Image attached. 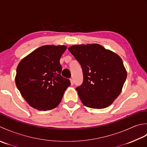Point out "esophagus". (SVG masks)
<instances>
[{
	"label": "esophagus",
	"instance_id": "esophagus-1",
	"mask_svg": "<svg viewBox=\"0 0 147 147\" xmlns=\"http://www.w3.org/2000/svg\"><path fill=\"white\" fill-rule=\"evenodd\" d=\"M70 84H71V86H73V85H74V80H73L72 79H70Z\"/></svg>",
	"mask_w": 147,
	"mask_h": 147
}]
</instances>
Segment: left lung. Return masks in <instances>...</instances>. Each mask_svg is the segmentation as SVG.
Wrapping results in <instances>:
<instances>
[{"label": "left lung", "mask_w": 147, "mask_h": 147, "mask_svg": "<svg viewBox=\"0 0 147 147\" xmlns=\"http://www.w3.org/2000/svg\"><path fill=\"white\" fill-rule=\"evenodd\" d=\"M68 50L82 69L83 83L76 90L84 105L96 109L111 105L127 77L121 57L98 44L74 45Z\"/></svg>", "instance_id": "8db88e82"}]
</instances>
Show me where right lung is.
Masks as SVG:
<instances>
[{
    "label": "right lung",
    "instance_id": "right-lung-1",
    "mask_svg": "<svg viewBox=\"0 0 147 147\" xmlns=\"http://www.w3.org/2000/svg\"><path fill=\"white\" fill-rule=\"evenodd\" d=\"M64 45H46L23 58L16 68L15 83L30 106L38 110H49L60 103L70 86L61 76L59 59L67 49Z\"/></svg>",
    "mask_w": 147,
    "mask_h": 147
}]
</instances>
